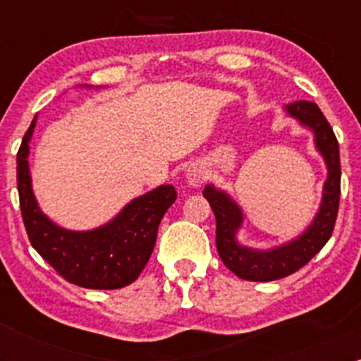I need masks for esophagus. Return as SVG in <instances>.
I'll list each match as a JSON object with an SVG mask.
<instances>
[{
	"instance_id": "esophagus-1",
	"label": "esophagus",
	"mask_w": 361,
	"mask_h": 361,
	"mask_svg": "<svg viewBox=\"0 0 361 361\" xmlns=\"http://www.w3.org/2000/svg\"><path fill=\"white\" fill-rule=\"evenodd\" d=\"M187 181L192 187H201V185L206 181V171H204L202 166L199 164H192L187 169Z\"/></svg>"
}]
</instances>
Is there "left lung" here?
<instances>
[{
  "label": "left lung",
  "mask_w": 361,
  "mask_h": 361,
  "mask_svg": "<svg viewBox=\"0 0 361 361\" xmlns=\"http://www.w3.org/2000/svg\"><path fill=\"white\" fill-rule=\"evenodd\" d=\"M285 110L312 130L316 150L322 154L329 171L318 213L298 238L272 250H253L239 245L235 234L243 225L241 207L228 197V194L213 185L204 187L202 192L216 218L218 255L238 278L246 281H274L297 272L326 245L336 227L341 197V157L336 134L316 103L295 101L286 104Z\"/></svg>",
  "instance_id": "8db88e82"
}]
</instances>
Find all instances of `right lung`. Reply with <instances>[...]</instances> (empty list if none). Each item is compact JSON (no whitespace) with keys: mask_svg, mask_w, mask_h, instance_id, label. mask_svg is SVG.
I'll return each mask as SVG.
<instances>
[{"mask_svg":"<svg viewBox=\"0 0 361 361\" xmlns=\"http://www.w3.org/2000/svg\"><path fill=\"white\" fill-rule=\"evenodd\" d=\"M32 118L17 154V188L20 213L32 248L69 283L82 288L116 290L136 281L147 265L159 224L176 201L173 185H160L133 199L111 221L94 231H66L54 224L36 202L29 173Z\"/></svg>","mask_w":361,"mask_h":361,"instance_id":"add662e5","label":"right lung"}]
</instances>
